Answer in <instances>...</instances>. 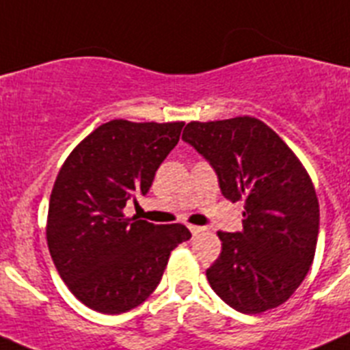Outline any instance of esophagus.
Masks as SVG:
<instances>
[{"mask_svg": "<svg viewBox=\"0 0 350 350\" xmlns=\"http://www.w3.org/2000/svg\"><path fill=\"white\" fill-rule=\"evenodd\" d=\"M188 228H190V232H191V234H193V235L202 234L204 230H206V228H204V226H195V225H190V226H188Z\"/></svg>", "mask_w": 350, "mask_h": 350, "instance_id": "esophagus-1", "label": "esophagus"}]
</instances>
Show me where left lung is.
<instances>
[{"mask_svg": "<svg viewBox=\"0 0 350 350\" xmlns=\"http://www.w3.org/2000/svg\"><path fill=\"white\" fill-rule=\"evenodd\" d=\"M183 141L218 174L232 202H244L242 232H218L221 253L206 270L225 304L260 314L284 304L316 254L319 202L312 179L291 148L253 116L190 122Z\"/></svg>", "mask_w": 350, "mask_h": 350, "instance_id": "obj_1", "label": "left lung"}]
</instances>
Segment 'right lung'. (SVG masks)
I'll list each match as a JSON object with an SVG mask.
<instances>
[{
    "mask_svg": "<svg viewBox=\"0 0 350 350\" xmlns=\"http://www.w3.org/2000/svg\"><path fill=\"white\" fill-rule=\"evenodd\" d=\"M185 122L111 120L90 132L53 183L46 244L75 297L100 314H122L159 286L171 251L191 237L181 223L127 218L157 169L178 144Z\"/></svg>",
    "mask_w": 350,
    "mask_h": 350,
    "instance_id": "right-lung-1",
    "label": "right lung"
}]
</instances>
